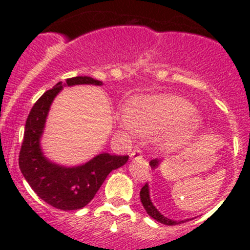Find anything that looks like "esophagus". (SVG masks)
Returning <instances> with one entry per match:
<instances>
[{"instance_id": "obj_1", "label": "esophagus", "mask_w": 250, "mask_h": 250, "mask_svg": "<svg viewBox=\"0 0 250 250\" xmlns=\"http://www.w3.org/2000/svg\"><path fill=\"white\" fill-rule=\"evenodd\" d=\"M130 158H132L133 161L141 160V158H143V153H141L140 150H135V151H133L132 153H130Z\"/></svg>"}]
</instances>
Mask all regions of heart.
Returning a JSON list of instances; mask_svg holds the SVG:
<instances>
[{
	"label": "heart",
	"instance_id": "b5f03b06",
	"mask_svg": "<svg viewBox=\"0 0 250 250\" xmlns=\"http://www.w3.org/2000/svg\"><path fill=\"white\" fill-rule=\"evenodd\" d=\"M203 127V118L190 100L174 94L146 95L135 99L129 111H121L117 128L132 139L139 133L144 137L162 133L163 145L176 148L190 143Z\"/></svg>",
	"mask_w": 250,
	"mask_h": 250
}]
</instances>
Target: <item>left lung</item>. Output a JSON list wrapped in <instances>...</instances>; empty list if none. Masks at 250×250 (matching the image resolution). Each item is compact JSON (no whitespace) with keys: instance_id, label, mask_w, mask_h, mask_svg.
<instances>
[{"instance_id":"obj_1","label":"left lung","mask_w":250,"mask_h":250,"mask_svg":"<svg viewBox=\"0 0 250 250\" xmlns=\"http://www.w3.org/2000/svg\"><path fill=\"white\" fill-rule=\"evenodd\" d=\"M162 163V160H158V158H155V160L150 161V166L152 169H156V168L160 167V165ZM140 201L143 203L144 208H145L146 213L151 216L152 219H155L156 221H160L161 224H165V225H179L181 223H186L188 221V219H185V220H173V219L167 218V216L163 215L160 210L155 207V204L152 203L150 197V188H148V184H145L144 188H141L140 191Z\"/></svg>"}]
</instances>
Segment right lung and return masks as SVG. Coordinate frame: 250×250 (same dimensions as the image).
<instances>
[{"mask_svg": "<svg viewBox=\"0 0 250 250\" xmlns=\"http://www.w3.org/2000/svg\"><path fill=\"white\" fill-rule=\"evenodd\" d=\"M78 84L103 85V82L89 76H76L58 82L47 90L27 116L19 155L20 172L32 190L44 202L62 210H76L87 206L106 176L128 161V156L103 152L83 165L66 167L53 162L44 155L41 139L50 106L62 88Z\"/></svg>", "mask_w": 250, "mask_h": 250, "instance_id": "add662e5", "label": "right lung"}]
</instances>
